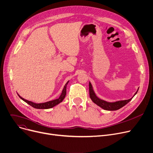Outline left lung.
Segmentation results:
<instances>
[{
	"instance_id": "1",
	"label": "left lung",
	"mask_w": 153,
	"mask_h": 153,
	"mask_svg": "<svg viewBox=\"0 0 153 153\" xmlns=\"http://www.w3.org/2000/svg\"><path fill=\"white\" fill-rule=\"evenodd\" d=\"M138 88L135 92V94H134V95L128 100H119V101H114V102H108V101L100 99L97 96L94 90L92 85H91L90 82H89V94H90V97L91 100H92L93 102L95 103L97 105L101 107V108H103V109L107 110V111H116L124 106L126 105H127L129 102L130 101H131V100L137 94V93L138 92Z\"/></svg>"
}]
</instances>
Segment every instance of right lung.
<instances>
[{
  "label": "right lung",
  "instance_id": "obj_1",
  "mask_svg": "<svg viewBox=\"0 0 153 153\" xmlns=\"http://www.w3.org/2000/svg\"><path fill=\"white\" fill-rule=\"evenodd\" d=\"M69 81H68L66 82V84L65 85L63 89L62 90V92L61 94L59 97L57 99L52 100V101H47V102L45 103H36L33 102V101H30L27 100H25V98H22V97H20L18 94V95L19 96V97L21 98L22 100H23L24 101H25L26 103H27L28 105H29L30 106H31L32 107L36 108V109H49V108H52L53 107H54L55 106L58 105L59 103H60L61 102H62L63 99L65 98L66 95V87L68 84L69 83Z\"/></svg>",
  "mask_w": 153,
  "mask_h": 153
}]
</instances>
